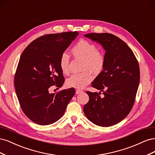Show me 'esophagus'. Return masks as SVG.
Instances as JSON below:
<instances>
[{"instance_id": "34e87169", "label": "esophagus", "mask_w": 155, "mask_h": 155, "mask_svg": "<svg viewBox=\"0 0 155 155\" xmlns=\"http://www.w3.org/2000/svg\"><path fill=\"white\" fill-rule=\"evenodd\" d=\"M83 91L80 90V89H77V90L76 91V94H81V93H83Z\"/></svg>"}]
</instances>
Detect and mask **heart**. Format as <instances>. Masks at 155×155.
<instances>
[{"label":"heart","instance_id":"obj_1","mask_svg":"<svg viewBox=\"0 0 155 155\" xmlns=\"http://www.w3.org/2000/svg\"><path fill=\"white\" fill-rule=\"evenodd\" d=\"M72 54L75 58L83 61V72L74 74L68 78L66 84L68 87L83 88L90 83L92 79L91 71L95 74H100L104 68L106 57L102 51H98L96 45L87 40H80L72 48ZM70 59L66 53H63L59 58V67L64 74L69 73Z\"/></svg>","mask_w":155,"mask_h":155}]
</instances>
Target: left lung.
Listing matches in <instances>:
<instances>
[{
	"mask_svg": "<svg viewBox=\"0 0 155 155\" xmlns=\"http://www.w3.org/2000/svg\"><path fill=\"white\" fill-rule=\"evenodd\" d=\"M84 36L100 43L106 51L104 68L92 82V87L104 92V97L87 91L89 100L84 113L97 125H114L129 114L134 105L140 82L138 62L127 45L113 34L91 33Z\"/></svg>",
	"mask_w": 155,
	"mask_h": 155,
	"instance_id": "8db88e82",
	"label": "left lung"
}]
</instances>
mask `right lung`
I'll list each match as a JSON object with an SVG mask.
<instances>
[{"mask_svg": "<svg viewBox=\"0 0 155 155\" xmlns=\"http://www.w3.org/2000/svg\"><path fill=\"white\" fill-rule=\"evenodd\" d=\"M78 35L77 31H70L39 37L21 54L14 85L22 110L33 122L46 125L57 121L76 93L71 88L50 94L48 88L63 86L60 56Z\"/></svg>", "mask_w": 155, "mask_h": 155, "instance_id": "right-lung-1", "label": "right lung"}]
</instances>
